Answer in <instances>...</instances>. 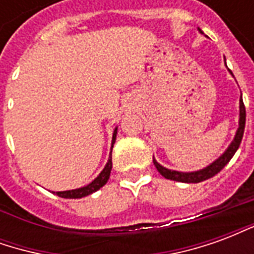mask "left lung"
<instances>
[{"mask_svg": "<svg viewBox=\"0 0 254 254\" xmlns=\"http://www.w3.org/2000/svg\"><path fill=\"white\" fill-rule=\"evenodd\" d=\"M200 34H202V31L200 28H197ZM229 72L231 73V70L229 69ZM233 76V73H231ZM245 121H246V111L245 106H244V102H242V95H241L240 99V120H238V129L235 132V136L233 138V141L230 143V145L227 147V149L224 151L223 154L219 156L218 159L213 160L212 163H209L207 167L204 169H200L197 171H177V170H170L165 166H162L160 163L156 162V159L154 158V165L156 167V170L159 171L162 176L167 178V180H171V181H178V182H185V184H197V182L205 181L208 178H212L213 176H216L219 171L223 169L224 166L227 165L230 162V159L234 156V154L237 152V149L240 147L241 141H242V136H244V130H245Z\"/></svg>", "mask_w": 254, "mask_h": 254, "instance_id": "left-lung-1", "label": "left lung"}]
</instances>
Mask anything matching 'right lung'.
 <instances>
[{
  "label": "right lung",
  "mask_w": 254,
  "mask_h": 254,
  "mask_svg": "<svg viewBox=\"0 0 254 254\" xmlns=\"http://www.w3.org/2000/svg\"><path fill=\"white\" fill-rule=\"evenodd\" d=\"M117 130L118 127L114 129L113 132V138H111V149H113V145L116 143V137H117ZM111 167H113V163H111V151H110V156L107 159V163H106L105 169L100 171L99 176L95 178L94 181L89 182L88 185H85L83 188H77V189H72V190H64V191H53L56 193L57 196L63 197V198H81V197L88 196V194H92L94 191L99 190L100 188L106 185V182L109 181L110 178V173H111Z\"/></svg>",
  "instance_id": "add662e5"
}]
</instances>
